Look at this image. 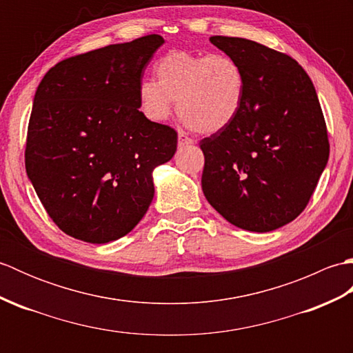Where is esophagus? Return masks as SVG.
Instances as JSON below:
<instances>
[{"label":"esophagus","instance_id":"34e87169","mask_svg":"<svg viewBox=\"0 0 353 353\" xmlns=\"http://www.w3.org/2000/svg\"><path fill=\"white\" fill-rule=\"evenodd\" d=\"M191 144H194V141L188 137V134L183 133V132H179V147L191 145Z\"/></svg>","mask_w":353,"mask_h":353}]
</instances>
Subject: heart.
<instances>
[{"label": "heart", "mask_w": 353, "mask_h": 353, "mask_svg": "<svg viewBox=\"0 0 353 353\" xmlns=\"http://www.w3.org/2000/svg\"><path fill=\"white\" fill-rule=\"evenodd\" d=\"M153 80L138 86V108L145 119L165 123L177 101L185 124L203 134L226 130L241 114L247 79L228 54L170 51L154 63Z\"/></svg>", "instance_id": "heart-1"}]
</instances>
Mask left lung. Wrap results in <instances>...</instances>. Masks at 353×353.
I'll list each match as a JSON object with an SVG mask.
<instances>
[{
	"instance_id": "1",
	"label": "left lung",
	"mask_w": 353,
	"mask_h": 353,
	"mask_svg": "<svg viewBox=\"0 0 353 353\" xmlns=\"http://www.w3.org/2000/svg\"><path fill=\"white\" fill-rule=\"evenodd\" d=\"M247 79L241 114L200 141L201 190L216 212L250 232L279 229L302 214L329 157L316 88L294 59L243 37L212 36Z\"/></svg>"
}]
</instances>
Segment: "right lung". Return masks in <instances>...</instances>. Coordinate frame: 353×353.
<instances>
[{
    "label": "right lung",
    "instance_id": "add662e5",
    "mask_svg": "<svg viewBox=\"0 0 353 353\" xmlns=\"http://www.w3.org/2000/svg\"><path fill=\"white\" fill-rule=\"evenodd\" d=\"M162 43L148 34L65 59L37 86L26 170L66 235L115 241L152 203V172L177 148L176 130L148 121L138 108L144 70Z\"/></svg>",
    "mask_w": 353,
    "mask_h": 353
}]
</instances>
